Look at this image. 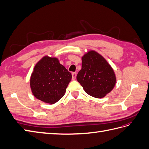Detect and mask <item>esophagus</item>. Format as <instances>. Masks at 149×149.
<instances>
[{
	"label": "esophagus",
	"instance_id": "1",
	"mask_svg": "<svg viewBox=\"0 0 149 149\" xmlns=\"http://www.w3.org/2000/svg\"><path fill=\"white\" fill-rule=\"evenodd\" d=\"M72 80H74V79H76V77H77V72H72Z\"/></svg>",
	"mask_w": 149,
	"mask_h": 149
}]
</instances>
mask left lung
<instances>
[{
	"label": "left lung",
	"mask_w": 149,
	"mask_h": 149,
	"mask_svg": "<svg viewBox=\"0 0 149 149\" xmlns=\"http://www.w3.org/2000/svg\"><path fill=\"white\" fill-rule=\"evenodd\" d=\"M77 79L85 92L102 98L113 89L116 79L112 68L104 58L91 50L82 57V66Z\"/></svg>",
	"instance_id": "8db88e82"
}]
</instances>
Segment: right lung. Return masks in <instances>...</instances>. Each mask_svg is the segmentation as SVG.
Instances as JSON below:
<instances>
[{
    "label": "right lung",
    "instance_id": "right-lung-1",
    "mask_svg": "<svg viewBox=\"0 0 149 149\" xmlns=\"http://www.w3.org/2000/svg\"><path fill=\"white\" fill-rule=\"evenodd\" d=\"M72 75L56 57H43L35 65L30 78L33 95L43 102L53 104L65 94Z\"/></svg>",
    "mask_w": 149,
    "mask_h": 149
}]
</instances>
